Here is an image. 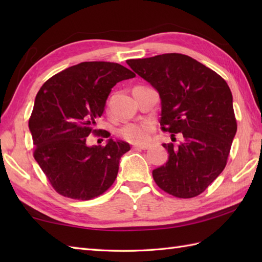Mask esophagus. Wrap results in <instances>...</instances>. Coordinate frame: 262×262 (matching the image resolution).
<instances>
[{
	"mask_svg": "<svg viewBox=\"0 0 262 262\" xmlns=\"http://www.w3.org/2000/svg\"><path fill=\"white\" fill-rule=\"evenodd\" d=\"M133 147H134L135 149H147L148 145H146V144H143V145H138V144H135Z\"/></svg>",
	"mask_w": 262,
	"mask_h": 262,
	"instance_id": "obj_1",
	"label": "esophagus"
}]
</instances>
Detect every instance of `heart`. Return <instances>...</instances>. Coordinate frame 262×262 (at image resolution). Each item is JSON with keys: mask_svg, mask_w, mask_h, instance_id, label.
Returning <instances> with one entry per match:
<instances>
[{"mask_svg": "<svg viewBox=\"0 0 262 262\" xmlns=\"http://www.w3.org/2000/svg\"><path fill=\"white\" fill-rule=\"evenodd\" d=\"M151 130V126L148 124H143V122H130L126 124L118 130V135L129 143L133 144H141L145 142Z\"/></svg>", "mask_w": 262, "mask_h": 262, "instance_id": "b5f03b06", "label": "heart"}]
</instances>
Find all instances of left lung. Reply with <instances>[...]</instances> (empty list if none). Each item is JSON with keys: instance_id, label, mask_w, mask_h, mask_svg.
<instances>
[{"instance_id": "1", "label": "left lung", "mask_w": 262, "mask_h": 262, "mask_svg": "<svg viewBox=\"0 0 262 262\" xmlns=\"http://www.w3.org/2000/svg\"><path fill=\"white\" fill-rule=\"evenodd\" d=\"M127 64L157 89L162 104L161 129L180 134L163 144L164 165L153 170L155 183L172 196L192 198L204 192L227 163L237 129L232 92L226 81L196 59L171 53Z\"/></svg>"}]
</instances>
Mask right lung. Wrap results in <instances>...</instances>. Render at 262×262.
Wrapping results in <instances>:
<instances>
[{"instance_id": "add662e5", "label": "right lung", "mask_w": 262, "mask_h": 262, "mask_svg": "<svg viewBox=\"0 0 262 262\" xmlns=\"http://www.w3.org/2000/svg\"><path fill=\"white\" fill-rule=\"evenodd\" d=\"M135 77L125 66L109 62H83L55 74L38 91L31 116L33 157L52 187L64 197L90 200L113 186L119 160L128 143L109 140L104 146L86 145L105 100L117 83Z\"/></svg>"}]
</instances>
